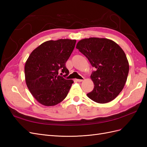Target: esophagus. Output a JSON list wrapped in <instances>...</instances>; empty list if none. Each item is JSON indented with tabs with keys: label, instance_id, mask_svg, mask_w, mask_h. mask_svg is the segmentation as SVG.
I'll return each instance as SVG.
<instances>
[{
	"label": "esophagus",
	"instance_id": "34e87169",
	"mask_svg": "<svg viewBox=\"0 0 147 147\" xmlns=\"http://www.w3.org/2000/svg\"><path fill=\"white\" fill-rule=\"evenodd\" d=\"M83 79H77V81L78 82H83Z\"/></svg>",
	"mask_w": 147,
	"mask_h": 147
}]
</instances>
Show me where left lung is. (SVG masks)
Instances as JSON below:
<instances>
[{
    "instance_id": "left-lung-1",
    "label": "left lung",
    "mask_w": 147,
    "mask_h": 147,
    "mask_svg": "<svg viewBox=\"0 0 147 147\" xmlns=\"http://www.w3.org/2000/svg\"><path fill=\"white\" fill-rule=\"evenodd\" d=\"M76 48L96 69L91 75L94 87L87 96L99 104L116 98L123 90L129 69L122 48L111 40L96 37L81 40Z\"/></svg>"
}]
</instances>
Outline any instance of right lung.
<instances>
[{
	"instance_id": "add662e5",
	"label": "right lung",
	"mask_w": 147,
	"mask_h": 147,
	"mask_svg": "<svg viewBox=\"0 0 147 147\" xmlns=\"http://www.w3.org/2000/svg\"><path fill=\"white\" fill-rule=\"evenodd\" d=\"M76 40L59 39L43 43L30 53L24 67L25 80L30 93L40 104L53 106L67 95L74 81L65 63L75 48Z\"/></svg>"
}]
</instances>
